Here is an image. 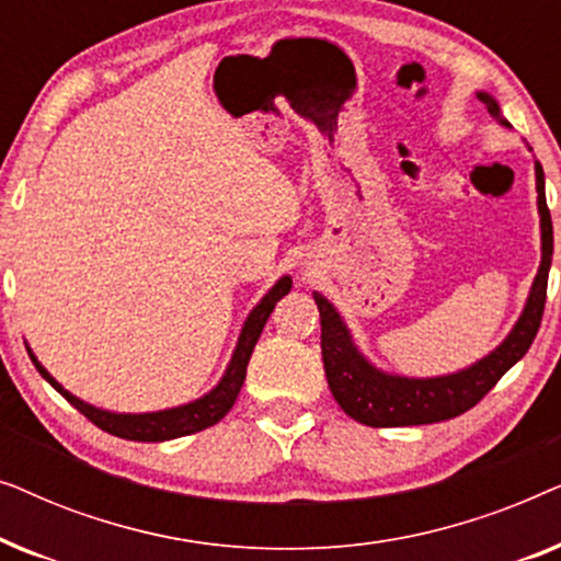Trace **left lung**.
<instances>
[{
    "label": "left lung",
    "instance_id": "obj_1",
    "mask_svg": "<svg viewBox=\"0 0 561 561\" xmlns=\"http://www.w3.org/2000/svg\"><path fill=\"white\" fill-rule=\"evenodd\" d=\"M478 99L485 104L490 117H501V110H497L493 96L478 94ZM536 191H539L543 255L539 273H536L531 296H528L526 309L520 313L518 324L508 340L493 355H488L478 365L467 367L462 373L428 380H409L396 378V375H382L373 365H367L365 357L355 350L347 327L342 324L334 306L321 294H313V301H317L321 317V359H324V373L329 388H332V396L347 416L375 428L421 426L455 419L459 413L470 411L472 405H478L495 388V382L526 355L541 327L551 255H554V227H551L547 191H543L541 163H536Z\"/></svg>",
    "mask_w": 561,
    "mask_h": 561
}]
</instances>
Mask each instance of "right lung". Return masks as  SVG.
Segmentation results:
<instances>
[{"label": "right lung", "mask_w": 561, "mask_h": 561, "mask_svg": "<svg viewBox=\"0 0 561 561\" xmlns=\"http://www.w3.org/2000/svg\"><path fill=\"white\" fill-rule=\"evenodd\" d=\"M288 290H290V278L286 275V278H280L278 283H275L271 294H267L263 301H260L255 309H252L248 321H244L240 342H237L232 363H229L227 375L221 378L219 386L214 388L209 396L198 398V401L188 403V405H179V409H171V411L137 413V416H135V413H110V411L94 409V405L79 401V398L60 388L58 382L53 380L48 373H45V367L37 363L33 355H30V357H33L37 373H41L43 378L58 390V393H64L66 401L71 403L73 409H79L83 416L91 421V424L102 428V432L112 434V436H119V439H129V442L175 439V436H186V434L202 432V428L214 426L217 421L227 416V411L232 409L237 396H240L244 375H248L250 355H252V350H255V344L260 340V332H263L265 321L273 313L275 304H278L280 298L288 294Z\"/></svg>", "instance_id": "obj_1"}]
</instances>
